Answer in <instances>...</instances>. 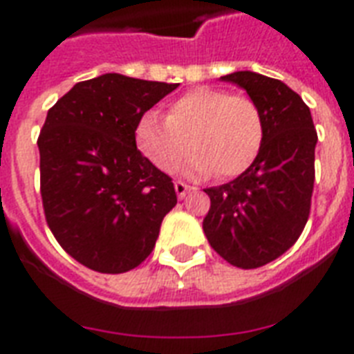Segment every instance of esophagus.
Listing matches in <instances>:
<instances>
[{"mask_svg":"<svg viewBox=\"0 0 354 354\" xmlns=\"http://www.w3.org/2000/svg\"><path fill=\"white\" fill-rule=\"evenodd\" d=\"M174 189H176L178 198H185V194H187L193 187H191V185H187L185 182H180V180H178V182H174Z\"/></svg>","mask_w":354,"mask_h":354,"instance_id":"1","label":"esophagus"}]
</instances>
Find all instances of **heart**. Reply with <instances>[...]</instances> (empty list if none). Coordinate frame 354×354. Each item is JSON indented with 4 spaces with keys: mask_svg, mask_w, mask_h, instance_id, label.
Wrapping results in <instances>:
<instances>
[{
    "mask_svg": "<svg viewBox=\"0 0 354 354\" xmlns=\"http://www.w3.org/2000/svg\"><path fill=\"white\" fill-rule=\"evenodd\" d=\"M141 154L163 172H172L193 147V176H241L257 160L264 141L261 108L246 95L221 88H194L171 102L167 119L145 112L133 130ZM192 143L189 144L188 141Z\"/></svg>",
    "mask_w": 354,
    "mask_h": 354,
    "instance_id": "obj_1",
    "label": "heart"
}]
</instances>
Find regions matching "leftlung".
I'll use <instances>...</instances> for the list:
<instances>
[{"mask_svg": "<svg viewBox=\"0 0 354 354\" xmlns=\"http://www.w3.org/2000/svg\"><path fill=\"white\" fill-rule=\"evenodd\" d=\"M222 80L241 86L257 102L264 141L246 172L204 189L211 198L204 233L230 264L259 268L283 255L307 224L318 133L308 106L285 82L253 71H235Z\"/></svg>", "mask_w": 354, "mask_h": 354, "instance_id": "1", "label": "left lung"}]
</instances>
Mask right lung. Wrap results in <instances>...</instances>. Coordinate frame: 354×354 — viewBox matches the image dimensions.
Segmentation results:
<instances>
[{
    "instance_id": "1",
    "label": "right lung",
    "mask_w": 354,
    "mask_h": 354,
    "mask_svg": "<svg viewBox=\"0 0 354 354\" xmlns=\"http://www.w3.org/2000/svg\"><path fill=\"white\" fill-rule=\"evenodd\" d=\"M178 84L106 73L75 84L38 136L40 193L66 252L101 274L136 268L176 205L172 178L138 150V119Z\"/></svg>"
}]
</instances>
